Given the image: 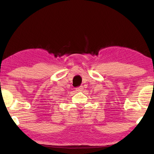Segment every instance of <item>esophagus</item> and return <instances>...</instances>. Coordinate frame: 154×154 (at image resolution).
Listing matches in <instances>:
<instances>
[{"label": "esophagus", "mask_w": 154, "mask_h": 154, "mask_svg": "<svg viewBox=\"0 0 154 154\" xmlns=\"http://www.w3.org/2000/svg\"><path fill=\"white\" fill-rule=\"evenodd\" d=\"M76 90L77 91V92H82V91L83 90V85H81V86L77 88Z\"/></svg>", "instance_id": "obj_1"}]
</instances>
